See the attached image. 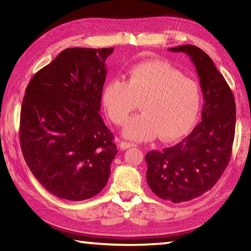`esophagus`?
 Listing matches in <instances>:
<instances>
[{
    "mask_svg": "<svg viewBox=\"0 0 251 251\" xmlns=\"http://www.w3.org/2000/svg\"><path fill=\"white\" fill-rule=\"evenodd\" d=\"M135 145L134 144H131V143H128V142H121V144H120V147H121V150H127V148H130V147H134Z\"/></svg>",
    "mask_w": 251,
    "mask_h": 251,
    "instance_id": "1",
    "label": "esophagus"
}]
</instances>
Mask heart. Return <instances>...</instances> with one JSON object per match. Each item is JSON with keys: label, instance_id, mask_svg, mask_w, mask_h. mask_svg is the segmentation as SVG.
<instances>
[{"label": "heart", "instance_id": "1", "mask_svg": "<svg viewBox=\"0 0 251 251\" xmlns=\"http://www.w3.org/2000/svg\"><path fill=\"white\" fill-rule=\"evenodd\" d=\"M201 90L192 78L159 61L131 67L127 80L110 79L103 91V104L114 124L123 125L141 101L143 113L126 123L125 137L147 142L158 135L173 141L185 135L196 121L201 108Z\"/></svg>", "mask_w": 251, "mask_h": 251}]
</instances>
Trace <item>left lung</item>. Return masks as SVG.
Returning <instances> with one entry per match:
<instances>
[{"instance_id":"obj_1","label":"left lung","mask_w":251,"mask_h":251,"mask_svg":"<svg viewBox=\"0 0 251 251\" xmlns=\"http://www.w3.org/2000/svg\"><path fill=\"white\" fill-rule=\"evenodd\" d=\"M188 55L196 67L203 106L201 122L177 145L147 152L146 178L164 201H188L211 189L230 160L236 127V104L226 79L212 59L197 46L168 49Z\"/></svg>"}]
</instances>
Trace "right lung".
I'll list each match as a JSON object with an SVG mask.
<instances>
[{
	"label": "right lung",
	"mask_w": 251,
	"mask_h": 251,
	"mask_svg": "<svg viewBox=\"0 0 251 251\" xmlns=\"http://www.w3.org/2000/svg\"><path fill=\"white\" fill-rule=\"evenodd\" d=\"M114 49H66L33 76L25 91L20 143L29 171L58 198L100 193L117 154L100 115L106 58Z\"/></svg>",
	"instance_id": "1"
}]
</instances>
